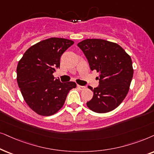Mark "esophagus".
Instances as JSON below:
<instances>
[{
    "mask_svg": "<svg viewBox=\"0 0 154 154\" xmlns=\"http://www.w3.org/2000/svg\"><path fill=\"white\" fill-rule=\"evenodd\" d=\"M77 88H78V89H79V90H84V89H85V86H80V85H77Z\"/></svg>",
    "mask_w": 154,
    "mask_h": 154,
    "instance_id": "1",
    "label": "esophagus"
}]
</instances>
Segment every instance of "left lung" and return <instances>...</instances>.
<instances>
[{
	"label": "left lung",
	"mask_w": 154,
	"mask_h": 154,
	"mask_svg": "<svg viewBox=\"0 0 154 154\" xmlns=\"http://www.w3.org/2000/svg\"><path fill=\"white\" fill-rule=\"evenodd\" d=\"M77 46L85 53L91 70L99 72V85L93 89V98L87 107L98 113L116 109L128 95L134 69L130 56L116 43L88 38Z\"/></svg>",
	"instance_id": "obj_1"
}]
</instances>
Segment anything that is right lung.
I'll list each match as a JSON object with an SVG mask.
<instances>
[{"mask_svg": "<svg viewBox=\"0 0 154 154\" xmlns=\"http://www.w3.org/2000/svg\"><path fill=\"white\" fill-rule=\"evenodd\" d=\"M73 44L67 38H47L29 48L18 62V86L26 104L38 115L56 113L69 91L77 87L74 82H60L53 75L60 68L62 54Z\"/></svg>", "mask_w": 154, "mask_h": 154, "instance_id": "1", "label": "right lung"}]
</instances>
